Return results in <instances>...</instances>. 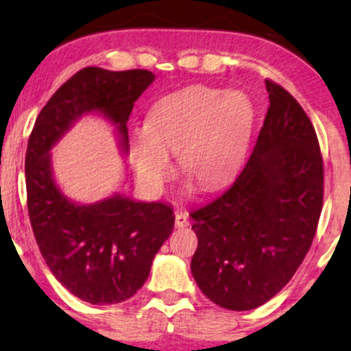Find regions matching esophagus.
Here are the masks:
<instances>
[{
  "label": "esophagus",
  "mask_w": 351,
  "mask_h": 351,
  "mask_svg": "<svg viewBox=\"0 0 351 351\" xmlns=\"http://www.w3.org/2000/svg\"><path fill=\"white\" fill-rule=\"evenodd\" d=\"M175 224L176 228H186L189 224V217H188V213L186 211H176L175 213Z\"/></svg>",
  "instance_id": "obj_1"
}]
</instances>
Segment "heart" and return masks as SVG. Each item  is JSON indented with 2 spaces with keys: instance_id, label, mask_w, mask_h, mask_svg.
Segmentation results:
<instances>
[{
  "instance_id": "obj_1",
  "label": "heart",
  "mask_w": 351,
  "mask_h": 351,
  "mask_svg": "<svg viewBox=\"0 0 351 351\" xmlns=\"http://www.w3.org/2000/svg\"><path fill=\"white\" fill-rule=\"evenodd\" d=\"M251 100L239 90L189 86L165 95L148 114L147 128L132 138L136 178L156 189L171 173L170 153L196 186L213 189L239 167L252 130Z\"/></svg>"
}]
</instances>
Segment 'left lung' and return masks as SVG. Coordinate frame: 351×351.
<instances>
[{
    "instance_id": "8db88e82",
    "label": "left lung",
    "mask_w": 351,
    "mask_h": 351,
    "mask_svg": "<svg viewBox=\"0 0 351 351\" xmlns=\"http://www.w3.org/2000/svg\"><path fill=\"white\" fill-rule=\"evenodd\" d=\"M271 106L234 183L193 209L191 272L219 307L252 310L287 285L307 256L324 204V158L300 104L265 79Z\"/></svg>"
}]
</instances>
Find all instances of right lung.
Segmentation results:
<instances>
[{
    "mask_svg": "<svg viewBox=\"0 0 351 351\" xmlns=\"http://www.w3.org/2000/svg\"><path fill=\"white\" fill-rule=\"evenodd\" d=\"M153 79L145 69L84 67L43 107L27 142V213L36 243L56 279L88 304H119L135 295L148 279L153 257L171 234L173 208L120 195L79 206L54 184L49 150L75 119L90 110L119 125L127 148L128 117Z\"/></svg>",
    "mask_w": 351,
    "mask_h": 351,
    "instance_id": "obj_1",
    "label": "right lung"
}]
</instances>
